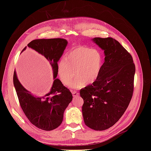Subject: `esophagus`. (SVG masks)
<instances>
[{
  "label": "esophagus",
  "instance_id": "obj_1",
  "mask_svg": "<svg viewBox=\"0 0 151 151\" xmlns=\"http://www.w3.org/2000/svg\"><path fill=\"white\" fill-rule=\"evenodd\" d=\"M72 95H73V96H74V97L78 96H79V93H77V91H72Z\"/></svg>",
  "mask_w": 151,
  "mask_h": 151
}]
</instances>
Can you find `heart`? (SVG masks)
Listing matches in <instances>:
<instances>
[{
	"mask_svg": "<svg viewBox=\"0 0 151 151\" xmlns=\"http://www.w3.org/2000/svg\"><path fill=\"white\" fill-rule=\"evenodd\" d=\"M102 65L101 55L97 50L78 47L68 52L58 64V72L62 83L70 86L77 76L72 86L82 88L94 83L98 78Z\"/></svg>",
	"mask_w": 151,
	"mask_h": 151,
	"instance_id": "heart-1",
	"label": "heart"
}]
</instances>
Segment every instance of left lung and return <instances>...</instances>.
Masks as SVG:
<instances>
[{
    "label": "left lung",
    "mask_w": 151,
    "mask_h": 151,
    "mask_svg": "<svg viewBox=\"0 0 151 151\" xmlns=\"http://www.w3.org/2000/svg\"><path fill=\"white\" fill-rule=\"evenodd\" d=\"M104 50V62L94 83L81 89L85 124L91 129L104 130L119 120L131 101L135 66L129 52L114 38H94Z\"/></svg>",
    "instance_id": "1"
}]
</instances>
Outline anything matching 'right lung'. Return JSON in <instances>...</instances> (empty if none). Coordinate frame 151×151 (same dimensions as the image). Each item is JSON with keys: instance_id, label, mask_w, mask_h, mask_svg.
<instances>
[{"instance_id": "1", "label": "right lung", "mask_w": 151, "mask_h": 151, "mask_svg": "<svg viewBox=\"0 0 151 151\" xmlns=\"http://www.w3.org/2000/svg\"><path fill=\"white\" fill-rule=\"evenodd\" d=\"M67 45L62 38L37 39L31 41L28 47L42 54L49 61L53 72L54 81L51 91L42 97H36L26 90L17 79L14 71L13 83L20 106L29 122L38 129L52 130L60 126L63 113L72 100V94L62 82L56 79L58 61ZM26 47L22 50H25Z\"/></svg>"}]
</instances>
